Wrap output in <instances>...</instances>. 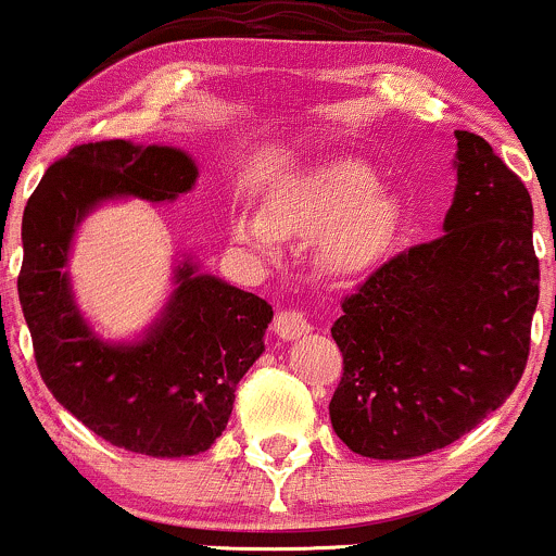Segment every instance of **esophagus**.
<instances>
[{
  "label": "esophagus",
  "mask_w": 556,
  "mask_h": 556,
  "mask_svg": "<svg viewBox=\"0 0 556 556\" xmlns=\"http://www.w3.org/2000/svg\"><path fill=\"white\" fill-rule=\"evenodd\" d=\"M276 333L280 339H300L304 337V333L313 331V326H309V320L304 318L302 309H280V313L276 315Z\"/></svg>",
  "instance_id": "34e87169"
}]
</instances>
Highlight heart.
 <instances>
[{
	"label": "heart",
	"instance_id": "obj_1",
	"mask_svg": "<svg viewBox=\"0 0 556 556\" xmlns=\"http://www.w3.org/2000/svg\"><path fill=\"white\" fill-rule=\"evenodd\" d=\"M397 204L381 193L374 172L339 161L270 193L262 214H236L232 241L254 254H273L280 238L320 236V265L331 276H357L390 249Z\"/></svg>",
	"mask_w": 556,
	"mask_h": 556
}]
</instances>
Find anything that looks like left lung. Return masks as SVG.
I'll return each mask as SVG.
<instances>
[{
	"label": "left lung",
	"mask_w": 556,
	"mask_h": 556,
	"mask_svg": "<svg viewBox=\"0 0 556 556\" xmlns=\"http://www.w3.org/2000/svg\"><path fill=\"white\" fill-rule=\"evenodd\" d=\"M443 236L387 260L331 326L328 414L350 451L414 458L456 443L515 392L539 304L533 201L480 135L456 129Z\"/></svg>",
	"instance_id": "8db88e82"
}]
</instances>
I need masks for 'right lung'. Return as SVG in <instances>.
Returning <instances> with one entry per match:
<instances>
[{"label": "right lung", "instance_id": "right-lung-1", "mask_svg": "<svg viewBox=\"0 0 556 556\" xmlns=\"http://www.w3.org/2000/svg\"><path fill=\"white\" fill-rule=\"evenodd\" d=\"M195 177L177 148L85 142L45 172L23 212L17 296L47 390L105 443L156 458L193 456L225 432L238 381L265 350L273 307L185 262L148 337L109 344L81 320L63 267L94 204L113 195L169 201Z\"/></svg>", "mask_w": 556, "mask_h": 556}]
</instances>
